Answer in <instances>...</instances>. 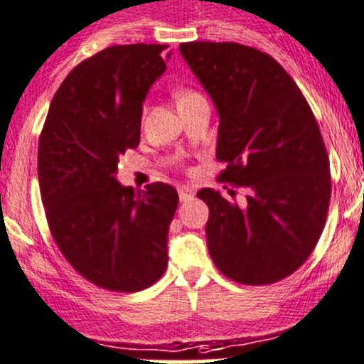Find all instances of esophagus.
I'll use <instances>...</instances> for the list:
<instances>
[{
    "instance_id": "1",
    "label": "esophagus",
    "mask_w": 364,
    "mask_h": 364,
    "mask_svg": "<svg viewBox=\"0 0 364 364\" xmlns=\"http://www.w3.org/2000/svg\"><path fill=\"white\" fill-rule=\"evenodd\" d=\"M178 194H179V199H181V201H188L190 198H194L196 190L188 185H181V186H178Z\"/></svg>"
}]
</instances>
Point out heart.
<instances>
[{"mask_svg": "<svg viewBox=\"0 0 364 364\" xmlns=\"http://www.w3.org/2000/svg\"><path fill=\"white\" fill-rule=\"evenodd\" d=\"M190 96H196V92H192V90H185V92H181L178 96V103H179V101L186 100V97H190Z\"/></svg>", "mask_w": 364, "mask_h": 364, "instance_id": "obj_1", "label": "heart"}]
</instances>
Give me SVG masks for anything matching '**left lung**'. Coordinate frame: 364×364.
Listing matches in <instances>:
<instances>
[{
	"mask_svg": "<svg viewBox=\"0 0 364 364\" xmlns=\"http://www.w3.org/2000/svg\"><path fill=\"white\" fill-rule=\"evenodd\" d=\"M179 50L218 109L215 158L227 163L218 179L245 190L243 203L198 192L210 210L212 261L235 283H277L309 259L325 228L332 178L319 125L272 55L230 41Z\"/></svg>",
	"mask_w": 364,
	"mask_h": 364,
	"instance_id": "1",
	"label": "left lung"
}]
</instances>
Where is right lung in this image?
Listing matches in <instances>:
<instances>
[{"label": "right lung", "instance_id": "1", "mask_svg": "<svg viewBox=\"0 0 364 364\" xmlns=\"http://www.w3.org/2000/svg\"><path fill=\"white\" fill-rule=\"evenodd\" d=\"M168 45H114L65 77L45 119L38 178L48 228L72 268L96 287L139 292L165 274L178 192H134L117 163L139 145L149 88L166 70Z\"/></svg>", "mask_w": 364, "mask_h": 364}]
</instances>
